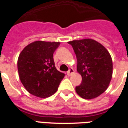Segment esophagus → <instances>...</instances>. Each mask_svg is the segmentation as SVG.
<instances>
[{
    "instance_id": "34e87169",
    "label": "esophagus",
    "mask_w": 128,
    "mask_h": 128,
    "mask_svg": "<svg viewBox=\"0 0 128 128\" xmlns=\"http://www.w3.org/2000/svg\"><path fill=\"white\" fill-rule=\"evenodd\" d=\"M73 72H74L73 68H70L68 70V72H67V74H68V76H70Z\"/></svg>"
}]
</instances>
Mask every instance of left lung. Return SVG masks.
Instances as JSON below:
<instances>
[{
	"label": "left lung",
	"mask_w": 128,
	"mask_h": 128,
	"mask_svg": "<svg viewBox=\"0 0 128 128\" xmlns=\"http://www.w3.org/2000/svg\"><path fill=\"white\" fill-rule=\"evenodd\" d=\"M72 45L77 60V71L82 81L76 86V93L84 99L98 97L108 87L112 74L110 55L103 45L92 39L72 40Z\"/></svg>",
	"instance_id": "1"
}]
</instances>
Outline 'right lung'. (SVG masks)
I'll use <instances>...</instances> for the list:
<instances>
[{
    "label": "right lung",
    "instance_id": "obj_1",
    "mask_svg": "<svg viewBox=\"0 0 128 128\" xmlns=\"http://www.w3.org/2000/svg\"><path fill=\"white\" fill-rule=\"evenodd\" d=\"M59 42L35 41L22 50L18 60L20 78L26 90L32 95L50 97L56 92L64 74L55 66L54 53Z\"/></svg>",
    "mask_w": 128,
    "mask_h": 128
}]
</instances>
